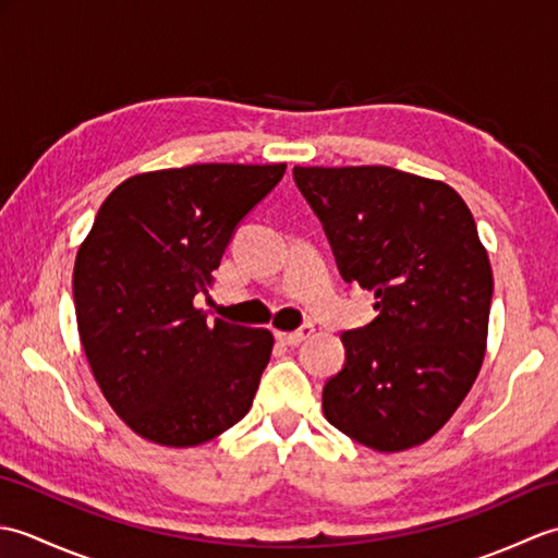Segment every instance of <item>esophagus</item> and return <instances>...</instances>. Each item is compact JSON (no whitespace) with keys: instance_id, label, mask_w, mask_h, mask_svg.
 I'll return each instance as SVG.
<instances>
[{"instance_id":"34e87169","label":"esophagus","mask_w":558,"mask_h":558,"mask_svg":"<svg viewBox=\"0 0 558 558\" xmlns=\"http://www.w3.org/2000/svg\"><path fill=\"white\" fill-rule=\"evenodd\" d=\"M314 333V326L312 324H304L302 328H298V330H290V333H276L278 336V340L280 342H286V345H300L302 340H306Z\"/></svg>"}]
</instances>
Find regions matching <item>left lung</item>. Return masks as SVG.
Returning <instances> with one entry per match:
<instances>
[{
  "instance_id": "left-lung-1",
  "label": "left lung",
  "mask_w": 558,
  "mask_h": 558,
  "mask_svg": "<svg viewBox=\"0 0 558 558\" xmlns=\"http://www.w3.org/2000/svg\"><path fill=\"white\" fill-rule=\"evenodd\" d=\"M345 282L378 316L342 333L345 364L324 386L326 420L381 453L424 444L475 384L492 306L477 225L444 182L384 165L294 168Z\"/></svg>"
}]
</instances>
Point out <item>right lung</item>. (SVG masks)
<instances>
[{
	"label": "right lung",
	"mask_w": 558,
	"mask_h": 558,
	"mask_svg": "<svg viewBox=\"0 0 558 558\" xmlns=\"http://www.w3.org/2000/svg\"><path fill=\"white\" fill-rule=\"evenodd\" d=\"M286 168L206 162L136 174L105 198L81 244L83 352L112 410L148 441L206 444L252 408L270 330L208 324L194 298Z\"/></svg>",
	"instance_id": "1"
}]
</instances>
